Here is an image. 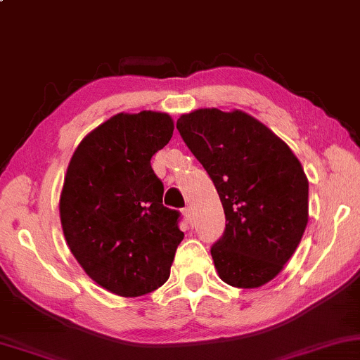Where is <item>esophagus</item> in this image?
<instances>
[{"instance_id":"obj_1","label":"esophagus","mask_w":360,"mask_h":360,"mask_svg":"<svg viewBox=\"0 0 360 360\" xmlns=\"http://www.w3.org/2000/svg\"><path fill=\"white\" fill-rule=\"evenodd\" d=\"M184 215H186V217L193 219V215H194V212H193V209H191V207H186V209H184Z\"/></svg>"}]
</instances>
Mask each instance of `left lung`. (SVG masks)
Here are the masks:
<instances>
[{
    "instance_id": "obj_1",
    "label": "left lung",
    "mask_w": 360,
    "mask_h": 360,
    "mask_svg": "<svg viewBox=\"0 0 360 360\" xmlns=\"http://www.w3.org/2000/svg\"><path fill=\"white\" fill-rule=\"evenodd\" d=\"M176 128L217 189L224 236L210 248L220 280L258 288L283 270L308 224V177L290 146L240 110L200 108Z\"/></svg>"
}]
</instances>
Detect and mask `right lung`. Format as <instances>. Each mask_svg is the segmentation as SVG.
<instances>
[{
	"mask_svg": "<svg viewBox=\"0 0 360 360\" xmlns=\"http://www.w3.org/2000/svg\"><path fill=\"white\" fill-rule=\"evenodd\" d=\"M167 113H118L80 141L60 193V224L72 255L95 283L124 298L166 283L184 238L181 214L162 205L151 158L169 143Z\"/></svg>",
	"mask_w": 360,
	"mask_h": 360,
	"instance_id": "add662e5",
	"label": "right lung"
}]
</instances>
